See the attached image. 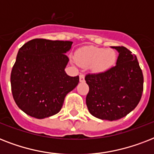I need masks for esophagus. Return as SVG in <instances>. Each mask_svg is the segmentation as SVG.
<instances>
[{
  "label": "esophagus",
  "instance_id": "34e87169",
  "mask_svg": "<svg viewBox=\"0 0 154 154\" xmlns=\"http://www.w3.org/2000/svg\"><path fill=\"white\" fill-rule=\"evenodd\" d=\"M79 77H80V82H85V75L82 74V73H81Z\"/></svg>",
  "mask_w": 154,
  "mask_h": 154
}]
</instances>
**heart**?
I'll return each mask as SVG.
<instances>
[{
  "mask_svg": "<svg viewBox=\"0 0 154 154\" xmlns=\"http://www.w3.org/2000/svg\"><path fill=\"white\" fill-rule=\"evenodd\" d=\"M75 57L79 65L82 66L91 65L94 72H101L113 65L116 60V53L110 49L85 46L76 52Z\"/></svg>",
  "mask_w": 154,
  "mask_h": 154,
  "instance_id": "1",
  "label": "heart"
}]
</instances>
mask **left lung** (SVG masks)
Wrapping results in <instances>:
<instances>
[{
    "mask_svg": "<svg viewBox=\"0 0 154 154\" xmlns=\"http://www.w3.org/2000/svg\"><path fill=\"white\" fill-rule=\"evenodd\" d=\"M119 53L117 64L105 72L85 77L89 91L86 105L89 112L101 120L116 121L138 105L143 92V73L137 57L124 46H112Z\"/></svg>",
    "mask_w": 154,
    "mask_h": 154,
    "instance_id": "1",
    "label": "left lung"
}]
</instances>
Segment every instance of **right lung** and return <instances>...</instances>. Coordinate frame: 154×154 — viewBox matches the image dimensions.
Returning <instances> with one entry per match:
<instances>
[{"label": "right lung", "mask_w": 154, "mask_h": 154, "mask_svg": "<svg viewBox=\"0 0 154 154\" xmlns=\"http://www.w3.org/2000/svg\"><path fill=\"white\" fill-rule=\"evenodd\" d=\"M72 42L31 40L18 51L11 72V89L17 106L31 117L42 119L57 114L65 96L79 83L65 69V53Z\"/></svg>", "instance_id": "1"}]
</instances>
